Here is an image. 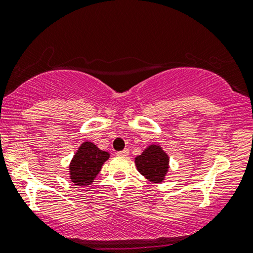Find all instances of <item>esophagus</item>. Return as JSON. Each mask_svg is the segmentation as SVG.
<instances>
[{
	"label": "esophagus",
	"instance_id": "34e87169",
	"mask_svg": "<svg viewBox=\"0 0 253 253\" xmlns=\"http://www.w3.org/2000/svg\"><path fill=\"white\" fill-rule=\"evenodd\" d=\"M129 150H127V148H126V150H123V151H121V152H117V154L119 155H123V157H127V155H129Z\"/></svg>",
	"mask_w": 253,
	"mask_h": 253
}]
</instances>
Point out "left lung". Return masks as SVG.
Wrapping results in <instances>:
<instances>
[{"label":"left lung","instance_id":"8db88e82","mask_svg":"<svg viewBox=\"0 0 253 253\" xmlns=\"http://www.w3.org/2000/svg\"><path fill=\"white\" fill-rule=\"evenodd\" d=\"M138 171L153 183H161L169 169V158L160 145H150L134 159Z\"/></svg>","mask_w":253,"mask_h":253}]
</instances>
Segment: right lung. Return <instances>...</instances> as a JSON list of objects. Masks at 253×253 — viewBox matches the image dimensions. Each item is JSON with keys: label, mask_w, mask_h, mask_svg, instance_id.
<instances>
[{"label": "right lung", "mask_w": 253, "mask_h": 253, "mask_svg": "<svg viewBox=\"0 0 253 253\" xmlns=\"http://www.w3.org/2000/svg\"><path fill=\"white\" fill-rule=\"evenodd\" d=\"M108 152L99 150L91 141L83 143L69 166L70 179L76 185H89L108 160Z\"/></svg>", "instance_id": "1"}]
</instances>
